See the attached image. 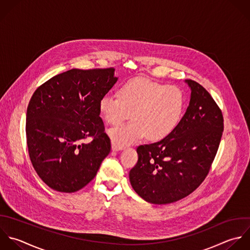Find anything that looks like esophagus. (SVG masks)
<instances>
[{"instance_id": "obj_1", "label": "esophagus", "mask_w": 250, "mask_h": 250, "mask_svg": "<svg viewBox=\"0 0 250 250\" xmlns=\"http://www.w3.org/2000/svg\"><path fill=\"white\" fill-rule=\"evenodd\" d=\"M123 147L122 146H119L118 144H116L115 142H112V150L113 151H119V150H122Z\"/></svg>"}]
</instances>
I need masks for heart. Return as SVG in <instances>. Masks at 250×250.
<instances>
[{"mask_svg":"<svg viewBox=\"0 0 250 250\" xmlns=\"http://www.w3.org/2000/svg\"><path fill=\"white\" fill-rule=\"evenodd\" d=\"M185 107V95L175 85L134 79L124 83L118 95L106 94L99 101V113L108 125L132 121L109 131L112 141L119 146L167 137L179 125Z\"/></svg>","mask_w":250,"mask_h":250,"instance_id":"1","label":"heart"}]
</instances>
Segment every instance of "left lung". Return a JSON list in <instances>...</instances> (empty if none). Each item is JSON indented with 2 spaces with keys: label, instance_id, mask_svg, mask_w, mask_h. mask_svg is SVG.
<instances>
[{
  "label": "left lung",
  "instance_id": "left-lung-1",
  "mask_svg": "<svg viewBox=\"0 0 250 250\" xmlns=\"http://www.w3.org/2000/svg\"><path fill=\"white\" fill-rule=\"evenodd\" d=\"M191 87L189 106L177 127L165 139L137 147L129 171L133 190L146 202L166 205L194 192L208 176L224 130L222 111L199 83Z\"/></svg>",
  "mask_w": 250,
  "mask_h": 250
}]
</instances>
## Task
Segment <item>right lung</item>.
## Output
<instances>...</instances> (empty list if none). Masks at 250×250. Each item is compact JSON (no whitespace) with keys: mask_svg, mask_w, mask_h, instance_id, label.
<instances>
[{"mask_svg":"<svg viewBox=\"0 0 250 250\" xmlns=\"http://www.w3.org/2000/svg\"><path fill=\"white\" fill-rule=\"evenodd\" d=\"M114 68L71 69L33 93L26 114L28 153L39 177L51 189L74 193L96 175L111 141L99 101L116 83ZM92 141H84L88 137Z\"/></svg>","mask_w":250,"mask_h":250,"instance_id":"1","label":"right lung"}]
</instances>
